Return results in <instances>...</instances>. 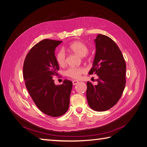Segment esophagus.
<instances>
[{
  "label": "esophagus",
  "mask_w": 147,
  "mask_h": 147,
  "mask_svg": "<svg viewBox=\"0 0 147 147\" xmlns=\"http://www.w3.org/2000/svg\"><path fill=\"white\" fill-rule=\"evenodd\" d=\"M79 83V82L78 81V80H73V84L74 85H77Z\"/></svg>",
  "instance_id": "1"
}]
</instances>
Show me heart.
Instances as JSON below:
<instances>
[{
    "label": "heart",
    "mask_w": 147,
    "mask_h": 147,
    "mask_svg": "<svg viewBox=\"0 0 147 147\" xmlns=\"http://www.w3.org/2000/svg\"><path fill=\"white\" fill-rule=\"evenodd\" d=\"M69 48L71 51L81 57H85L89 51V49L86 45L80 41H76L71 43L69 45ZM56 60L59 65L63 66L65 65V53L63 49H60L57 52L56 55ZM85 71V69L82 67H69L65 71L64 74L67 76L71 78H79L81 74L84 73Z\"/></svg>",
    "instance_id": "obj_1"
}]
</instances>
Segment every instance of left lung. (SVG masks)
Segmentation results:
<instances>
[{"instance_id": "left-lung-1", "label": "left lung", "mask_w": 147, "mask_h": 147, "mask_svg": "<svg viewBox=\"0 0 147 147\" xmlns=\"http://www.w3.org/2000/svg\"><path fill=\"white\" fill-rule=\"evenodd\" d=\"M96 53L89 74H96L98 84L87 82L89 106L96 111L113 107L121 98L126 84V63L121 51L113 40L103 34L94 39Z\"/></svg>"}]
</instances>
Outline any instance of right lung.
I'll return each mask as SVG.
<instances>
[{"label":"right lung","instance_id":"add662e5","mask_svg":"<svg viewBox=\"0 0 147 147\" xmlns=\"http://www.w3.org/2000/svg\"><path fill=\"white\" fill-rule=\"evenodd\" d=\"M62 41L44 39L31 48L25 58L23 76L32 100L42 113L58 117L67 111L73 83L55 85L53 76L59 70L55 51Z\"/></svg>","mask_w":147,"mask_h":147}]
</instances>
